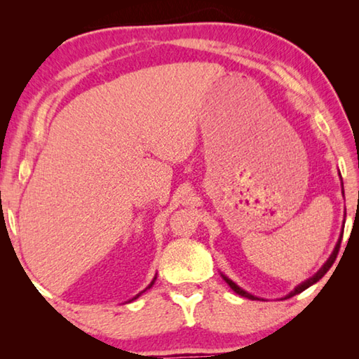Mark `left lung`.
Returning a JSON list of instances; mask_svg holds the SVG:
<instances>
[{"mask_svg":"<svg viewBox=\"0 0 359 359\" xmlns=\"http://www.w3.org/2000/svg\"><path fill=\"white\" fill-rule=\"evenodd\" d=\"M342 194H344V184H342ZM345 223V222H344ZM344 233V231H342ZM342 233H340V238H339V241H337V244H336V247H334V250H332V253L330 255V258L326 259V263L320 267V269L315 272V274L312 276V277H309L307 280H304L302 283H299L297 285V287H294V290L293 291H290V293L285 296V297H282V299H288V297H293L294 294H299V293H302L304 290H307L309 287H312L313 283H317L321 277H323L327 271H330V267L334 264V261H336V257H337V253H339V248H340V241H342ZM222 277H223V280L226 282L229 287H231V290L234 291V293H238V294H241V296H244V297H248V299H252V301H264L263 297H258V296H253L252 293H248V291H245V290H242L238 283H234L233 280H231V278H228L226 276H223L222 274Z\"/></svg>","mask_w":359,"mask_h":359,"instance_id":"left-lung-1","label":"left lung"}]
</instances>
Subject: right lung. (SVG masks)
Masks as SVG:
<instances>
[{"mask_svg":"<svg viewBox=\"0 0 359 359\" xmlns=\"http://www.w3.org/2000/svg\"><path fill=\"white\" fill-rule=\"evenodd\" d=\"M155 280H156V276L154 277V280H151V282H150V285H149V287H147V288H145L144 291H147L149 288H151V287H154V283H155ZM144 291H141V293H139V294H136V296H135V297H133V299H130L128 302H131V301H135V299H137V297H139V296H141V294L144 293Z\"/></svg>","mask_w":359,"mask_h":359,"instance_id":"add662e5","label":"right lung"}]
</instances>
